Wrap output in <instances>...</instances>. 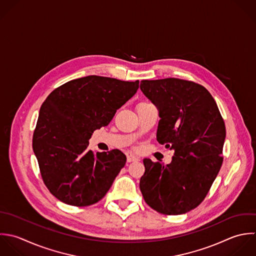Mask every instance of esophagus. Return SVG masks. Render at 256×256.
<instances>
[{"instance_id":"esophagus-1","label":"esophagus","mask_w":256,"mask_h":256,"mask_svg":"<svg viewBox=\"0 0 256 256\" xmlns=\"http://www.w3.org/2000/svg\"><path fill=\"white\" fill-rule=\"evenodd\" d=\"M128 162H138L140 158L138 156H136L134 154H128L126 158Z\"/></svg>"}]
</instances>
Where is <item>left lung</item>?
Returning <instances> with one entry per match:
<instances>
[{
	"instance_id": "left-lung-1",
	"label": "left lung",
	"mask_w": 256,
	"mask_h": 256,
	"mask_svg": "<svg viewBox=\"0 0 256 256\" xmlns=\"http://www.w3.org/2000/svg\"><path fill=\"white\" fill-rule=\"evenodd\" d=\"M140 90L158 108V142L174 150L166 166L144 160L140 192L160 214H186L202 204L222 168L224 118L210 92L194 82L144 80Z\"/></svg>"
}]
</instances>
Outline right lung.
Listing matches in <instances>:
<instances>
[{
  "label": "right lung",
  "mask_w": 256,
  "mask_h": 256,
  "mask_svg": "<svg viewBox=\"0 0 256 256\" xmlns=\"http://www.w3.org/2000/svg\"><path fill=\"white\" fill-rule=\"evenodd\" d=\"M138 84L88 76L56 88L42 102L32 150L46 186L58 200L88 206L108 192L126 156L118 150L94 154L88 140L110 122Z\"/></svg>",
  "instance_id": "1"
}]
</instances>
